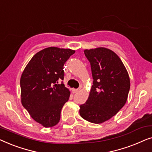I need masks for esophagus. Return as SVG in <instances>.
Listing matches in <instances>:
<instances>
[{"mask_svg":"<svg viewBox=\"0 0 152 152\" xmlns=\"http://www.w3.org/2000/svg\"><path fill=\"white\" fill-rule=\"evenodd\" d=\"M80 89H81L80 88H73L72 90V93H77L78 91L80 90Z\"/></svg>","mask_w":152,"mask_h":152,"instance_id":"esophagus-1","label":"esophagus"}]
</instances>
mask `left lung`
I'll list each match as a JSON object with an SVG mask.
<instances>
[{
    "label": "left lung",
    "instance_id": "8db88e82",
    "mask_svg": "<svg viewBox=\"0 0 152 152\" xmlns=\"http://www.w3.org/2000/svg\"><path fill=\"white\" fill-rule=\"evenodd\" d=\"M91 63L93 84L86 103L80 106L81 117L100 124L115 115L125 104L130 79L120 57L106 48L85 50Z\"/></svg>",
    "mask_w": 152,
    "mask_h": 152
}]
</instances>
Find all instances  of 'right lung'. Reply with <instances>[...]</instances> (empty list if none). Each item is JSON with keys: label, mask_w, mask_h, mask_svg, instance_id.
I'll use <instances>...</instances> for the list:
<instances>
[{"label": "right lung", "mask_w": 152, "mask_h": 152, "mask_svg": "<svg viewBox=\"0 0 152 152\" xmlns=\"http://www.w3.org/2000/svg\"><path fill=\"white\" fill-rule=\"evenodd\" d=\"M73 50L49 47L33 56L20 77V97L31 117L44 127L58 124L70 92L64 84L63 66Z\"/></svg>", "instance_id": "right-lung-1"}]
</instances>
